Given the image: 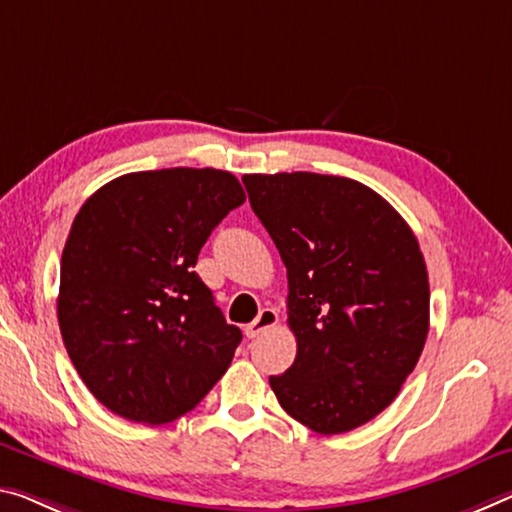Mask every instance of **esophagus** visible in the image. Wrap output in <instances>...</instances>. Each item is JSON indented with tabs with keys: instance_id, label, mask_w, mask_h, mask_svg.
<instances>
[{
	"instance_id": "esophagus-1",
	"label": "esophagus",
	"mask_w": 512,
	"mask_h": 512,
	"mask_svg": "<svg viewBox=\"0 0 512 512\" xmlns=\"http://www.w3.org/2000/svg\"><path fill=\"white\" fill-rule=\"evenodd\" d=\"M279 322V313L270 309V306H265V309L258 311V316L254 322H249V325L245 327V336L247 338H256L261 336L263 332H267V329H272L274 325Z\"/></svg>"
}]
</instances>
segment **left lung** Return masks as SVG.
<instances>
[{"label": "left lung", "instance_id": "obj_1", "mask_svg": "<svg viewBox=\"0 0 512 512\" xmlns=\"http://www.w3.org/2000/svg\"><path fill=\"white\" fill-rule=\"evenodd\" d=\"M288 272L297 357L270 387L320 435L355 430L393 403L428 336V270L416 235L357 180L242 178Z\"/></svg>", "mask_w": 512, "mask_h": 512}]
</instances>
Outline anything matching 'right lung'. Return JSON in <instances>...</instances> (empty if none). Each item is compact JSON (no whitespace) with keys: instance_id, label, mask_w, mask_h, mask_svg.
<instances>
[{"instance_id":"obj_1","label":"right lung","mask_w":512,"mask_h":512,"mask_svg":"<svg viewBox=\"0 0 512 512\" xmlns=\"http://www.w3.org/2000/svg\"><path fill=\"white\" fill-rule=\"evenodd\" d=\"M245 199L229 171L176 167L116 178L77 212L57 316L70 361L107 410L169 423L226 373L242 332L194 265Z\"/></svg>"}]
</instances>
